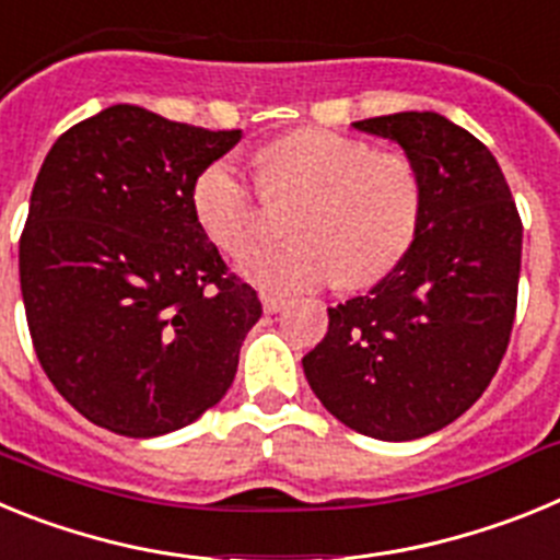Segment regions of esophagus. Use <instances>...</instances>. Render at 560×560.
<instances>
[{
	"mask_svg": "<svg viewBox=\"0 0 560 560\" xmlns=\"http://www.w3.org/2000/svg\"><path fill=\"white\" fill-rule=\"evenodd\" d=\"M260 303H264L266 314H277V311H283L289 305V300L283 296H275V294H260Z\"/></svg>",
	"mask_w": 560,
	"mask_h": 560,
	"instance_id": "obj_1",
	"label": "esophagus"
}]
</instances>
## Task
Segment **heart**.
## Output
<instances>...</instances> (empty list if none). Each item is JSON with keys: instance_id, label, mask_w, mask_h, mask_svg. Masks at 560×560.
<instances>
[{"instance_id": "obj_1", "label": "heart", "mask_w": 560, "mask_h": 560, "mask_svg": "<svg viewBox=\"0 0 560 560\" xmlns=\"http://www.w3.org/2000/svg\"><path fill=\"white\" fill-rule=\"evenodd\" d=\"M257 176L271 199L300 196L285 244L260 246L237 271L275 294L341 283H378L412 249L423 212V187L404 153L325 128H296L257 151ZM196 221L226 255H241L260 230V199L235 160L221 156L196 176Z\"/></svg>"}]
</instances>
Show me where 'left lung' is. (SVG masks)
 I'll use <instances>...</instances> for the list:
<instances>
[{
  "mask_svg": "<svg viewBox=\"0 0 560 560\" xmlns=\"http://www.w3.org/2000/svg\"><path fill=\"white\" fill-rule=\"evenodd\" d=\"M353 128L404 148L423 212L407 257L364 296L328 308L303 370L336 420L400 443L448 427L497 375L516 316L522 219L493 153L443 114Z\"/></svg>",
  "mask_w": 560,
  "mask_h": 560,
  "instance_id": "left-lung-1",
  "label": "left lung"
}]
</instances>
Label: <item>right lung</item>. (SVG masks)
<instances>
[{"label":"right lung","instance_id":"obj_1","mask_svg":"<svg viewBox=\"0 0 560 560\" xmlns=\"http://www.w3.org/2000/svg\"><path fill=\"white\" fill-rule=\"evenodd\" d=\"M241 131L103 108L49 148L19 241L27 328L52 387L126 438L176 432L230 389L264 308L190 205Z\"/></svg>","mask_w":560,"mask_h":560}]
</instances>
